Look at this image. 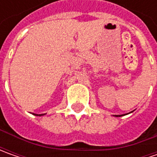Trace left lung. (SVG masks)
<instances>
[{
  "label": "left lung",
  "mask_w": 157,
  "mask_h": 157,
  "mask_svg": "<svg viewBox=\"0 0 157 157\" xmlns=\"http://www.w3.org/2000/svg\"><path fill=\"white\" fill-rule=\"evenodd\" d=\"M116 117H118V116H122V115H115Z\"/></svg>",
  "instance_id": "left-lung-1"
}]
</instances>
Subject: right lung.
Wrapping results in <instances>:
<instances>
[{
    "label": "right lung",
    "instance_id": "obj_1",
    "mask_svg": "<svg viewBox=\"0 0 157 157\" xmlns=\"http://www.w3.org/2000/svg\"><path fill=\"white\" fill-rule=\"evenodd\" d=\"M36 115H38V114H36ZM41 115H43V114H39V116H41Z\"/></svg>",
    "mask_w": 157,
    "mask_h": 157
}]
</instances>
